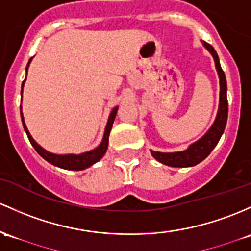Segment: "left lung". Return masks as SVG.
Returning a JSON list of instances; mask_svg holds the SVG:
<instances>
[{"instance_id":"left-lung-1","label":"left lung","mask_w":251,"mask_h":251,"mask_svg":"<svg viewBox=\"0 0 251 251\" xmlns=\"http://www.w3.org/2000/svg\"><path fill=\"white\" fill-rule=\"evenodd\" d=\"M203 46L210 51V53L213 56L214 63H216V69L218 71L219 76V83H220V95H219V108L217 113L216 120H214L213 125L211 128L206 132V134L201 137L198 142L193 143L189 145L188 149L184 151H178V152H158V151L151 150V155H152L158 162L166 164L169 167L175 168H184V167H193L195 164L200 163L203 161L211 151L213 150L214 147L218 144L220 137H222L223 132L225 130L227 121V96H226V78H225V74L220 67L218 54H217L216 50L210 44L203 41Z\"/></svg>"}]
</instances>
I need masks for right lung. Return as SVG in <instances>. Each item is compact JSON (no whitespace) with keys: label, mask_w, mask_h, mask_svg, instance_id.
Returning <instances> with one entry per match:
<instances>
[{"label":"right lung","mask_w":251,"mask_h":251,"mask_svg":"<svg viewBox=\"0 0 251 251\" xmlns=\"http://www.w3.org/2000/svg\"><path fill=\"white\" fill-rule=\"evenodd\" d=\"M31 59L28 60L27 68H28L29 63H31ZM27 68H26V71H27ZM24 83H25V81L23 82V87H24ZM21 93H23V89H21ZM117 112H118V107H115V108L112 109L111 114H109L108 121H107L106 130H104L102 142H101V144L99 145L96 149H94V150L88 151V152L79 153V155H56V153H51V152H49V151H46L45 149L41 148L40 145L32 138V136L29 134L28 130H27L26 124H25L23 112L20 111L21 120H23L25 132H26L27 137H28L29 142H31L33 148L35 149V151H37V152L39 153V155L43 157L45 161H48L49 163L53 164V166H56V167L62 168V169H67V170H83V169H85V168H89L90 166H93V164L96 163V162H99L101 158H102L104 153H106L107 148H108L109 132H111V130H112V126H113V123H114Z\"/></svg>","instance_id":"right-lung-1"}]
</instances>
